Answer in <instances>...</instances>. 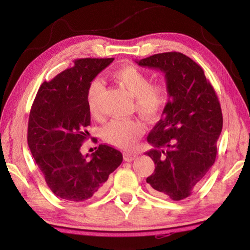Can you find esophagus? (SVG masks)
I'll return each instance as SVG.
<instances>
[{
	"label": "esophagus",
	"mask_w": 250,
	"mask_h": 250,
	"mask_svg": "<svg viewBox=\"0 0 250 250\" xmlns=\"http://www.w3.org/2000/svg\"><path fill=\"white\" fill-rule=\"evenodd\" d=\"M137 156L138 154L134 153V152H125L124 153V158L126 162H131V161H133Z\"/></svg>",
	"instance_id": "obj_1"
}]
</instances>
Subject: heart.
Returning <instances> with one entry per match:
<instances>
[{"label":"heart","mask_w":250,"mask_h":250,"mask_svg":"<svg viewBox=\"0 0 250 250\" xmlns=\"http://www.w3.org/2000/svg\"><path fill=\"white\" fill-rule=\"evenodd\" d=\"M115 82L134 98V109L146 120H155L162 115L170 101V91L167 84L151 83V78L135 66H125L112 74ZM103 83L94 80L87 90V105L90 115L98 116L99 99ZM145 132V126L135 119H115L103 129L104 139L110 145L129 149Z\"/></svg>","instance_id":"heart-1"}]
</instances>
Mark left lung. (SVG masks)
<instances>
[{
  "instance_id": "obj_1",
  "label": "left lung",
  "mask_w": 250,
  "mask_h": 250,
  "mask_svg": "<svg viewBox=\"0 0 250 250\" xmlns=\"http://www.w3.org/2000/svg\"><path fill=\"white\" fill-rule=\"evenodd\" d=\"M135 62L164 73L171 98L147 137L153 149L146 154L155 170L146 183L155 195L184 200L216 159L223 128L221 104L202 67L184 54H155Z\"/></svg>"
}]
</instances>
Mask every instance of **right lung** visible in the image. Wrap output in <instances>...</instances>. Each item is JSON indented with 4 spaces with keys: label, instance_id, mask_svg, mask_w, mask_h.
Listing matches in <instances>:
<instances>
[{
    "label": "right lung",
    "instance_id": "1",
    "mask_svg": "<svg viewBox=\"0 0 250 250\" xmlns=\"http://www.w3.org/2000/svg\"><path fill=\"white\" fill-rule=\"evenodd\" d=\"M115 58L76 59L75 65L41 84L28 119L27 143L46 184L55 195L83 202L103 194L122 162L120 151L99 145L90 155L80 147L88 137L87 90Z\"/></svg>",
    "mask_w": 250,
    "mask_h": 250
}]
</instances>
